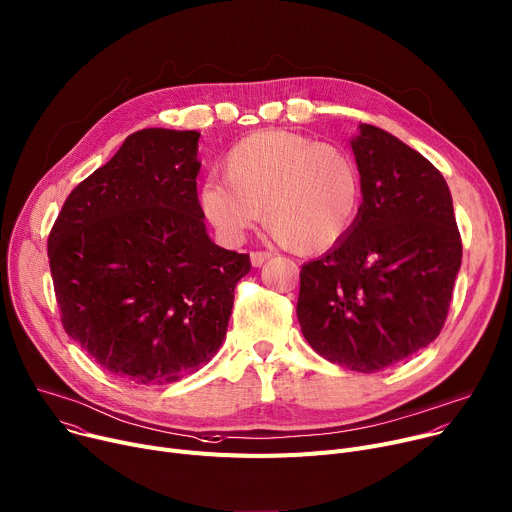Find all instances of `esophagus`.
I'll return each mask as SVG.
<instances>
[{"label": "esophagus", "mask_w": 512, "mask_h": 512, "mask_svg": "<svg viewBox=\"0 0 512 512\" xmlns=\"http://www.w3.org/2000/svg\"><path fill=\"white\" fill-rule=\"evenodd\" d=\"M270 256H272L270 252H252V254H250V262H252V266L258 268V266H262Z\"/></svg>", "instance_id": "1"}]
</instances>
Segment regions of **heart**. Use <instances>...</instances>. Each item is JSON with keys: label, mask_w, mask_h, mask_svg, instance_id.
I'll return each mask as SVG.
<instances>
[{"label": "heart", "mask_w": 512, "mask_h": 512, "mask_svg": "<svg viewBox=\"0 0 512 512\" xmlns=\"http://www.w3.org/2000/svg\"><path fill=\"white\" fill-rule=\"evenodd\" d=\"M207 180L199 205L225 244H240L264 221L297 254L326 252L350 231L361 205V172L346 149L293 131L254 133Z\"/></svg>", "instance_id": "b5f03b06"}]
</instances>
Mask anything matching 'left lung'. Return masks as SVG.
I'll list each match as a JSON object with an SVG mask.
<instances>
[{
  "mask_svg": "<svg viewBox=\"0 0 512 512\" xmlns=\"http://www.w3.org/2000/svg\"><path fill=\"white\" fill-rule=\"evenodd\" d=\"M363 203L344 240L301 266L297 318L309 346L350 371L398 365L435 340L461 266L443 174L391 133L350 139Z\"/></svg>",
  "mask_w": 512,
  "mask_h": 512,
  "instance_id": "left-lung-1",
  "label": "left lung"
}]
</instances>
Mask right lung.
<instances>
[{"label": "right lung", "mask_w": 512, "mask_h": 512, "mask_svg": "<svg viewBox=\"0 0 512 512\" xmlns=\"http://www.w3.org/2000/svg\"><path fill=\"white\" fill-rule=\"evenodd\" d=\"M199 131L143 129L77 184L51 229L65 332L106 371L164 385L223 344L250 256L211 242L196 194Z\"/></svg>", "instance_id": "obj_1"}]
</instances>
